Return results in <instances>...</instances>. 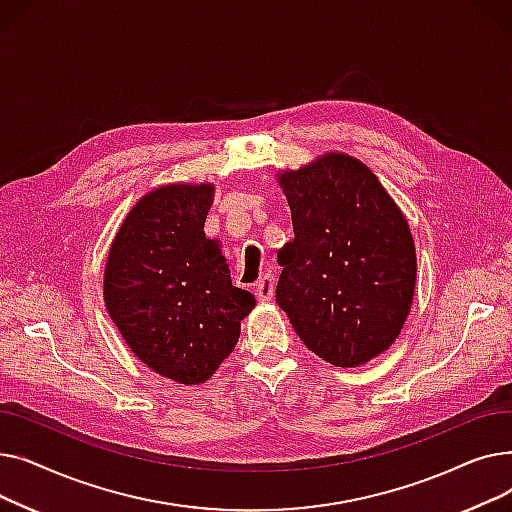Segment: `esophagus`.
I'll list each match as a JSON object with an SVG mask.
<instances>
[{
  "instance_id": "1",
  "label": "esophagus",
  "mask_w": 512,
  "mask_h": 512,
  "mask_svg": "<svg viewBox=\"0 0 512 512\" xmlns=\"http://www.w3.org/2000/svg\"><path fill=\"white\" fill-rule=\"evenodd\" d=\"M253 288H255L257 301H261V303L272 301V297H274V278L272 276H263V278H259L255 282Z\"/></svg>"
}]
</instances>
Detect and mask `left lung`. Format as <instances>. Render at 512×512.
I'll list each match as a JSON object with an SVG mask.
<instances>
[{
    "mask_svg": "<svg viewBox=\"0 0 512 512\" xmlns=\"http://www.w3.org/2000/svg\"><path fill=\"white\" fill-rule=\"evenodd\" d=\"M294 240L278 251L276 301L309 351L359 367L388 351L411 311L417 255L405 215L346 153L278 174Z\"/></svg>",
    "mask_w": 512,
    "mask_h": 512,
    "instance_id": "8db88e82",
    "label": "left lung"
}]
</instances>
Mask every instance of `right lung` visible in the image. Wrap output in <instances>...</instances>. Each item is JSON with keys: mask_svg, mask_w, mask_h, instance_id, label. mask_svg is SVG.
I'll return each mask as SVG.
<instances>
[{"mask_svg": "<svg viewBox=\"0 0 512 512\" xmlns=\"http://www.w3.org/2000/svg\"><path fill=\"white\" fill-rule=\"evenodd\" d=\"M211 201L213 184L157 186L128 211L105 263V307L128 348L186 386L211 378L255 307L203 232Z\"/></svg>", "mask_w": 512, "mask_h": 512, "instance_id": "add662e5", "label": "right lung"}]
</instances>
